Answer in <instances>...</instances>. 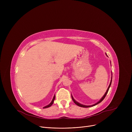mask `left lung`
<instances>
[{
	"label": "left lung",
	"instance_id": "obj_1",
	"mask_svg": "<svg viewBox=\"0 0 132 132\" xmlns=\"http://www.w3.org/2000/svg\"><path fill=\"white\" fill-rule=\"evenodd\" d=\"M106 55H107L106 53ZM111 75H112V76H111V79L110 84V85H109V87H108V88L107 90H106V92H105V94L103 95V96L101 98V100H100L98 102H97L96 103H95V104H93V105H83V104H80V103H79V102H78L77 101H76L74 99L73 97V96H72V100H73V101L74 103L75 104H77V105H78L79 106L82 107V108H89V107L94 106H95V105H97V104H99L100 103H101V102H102L104 99V98L105 97V96H106V94H108V92L109 90V88H110V86H111V83H112V73H111Z\"/></svg>",
	"mask_w": 132,
	"mask_h": 132
}]
</instances>
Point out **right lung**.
Segmentation results:
<instances>
[{"instance_id": "obj_1", "label": "right lung", "mask_w": 132, "mask_h": 132, "mask_svg": "<svg viewBox=\"0 0 132 132\" xmlns=\"http://www.w3.org/2000/svg\"><path fill=\"white\" fill-rule=\"evenodd\" d=\"M54 100H55V95H54V96H53V99H52V100L51 102V103H50L48 105H46V106H45L43 107V108H44V109H45V108H49V107H50V106L53 104V102H54Z\"/></svg>"}]
</instances>
